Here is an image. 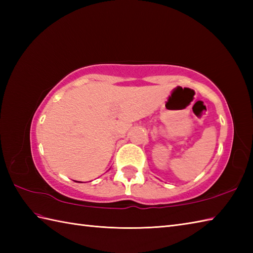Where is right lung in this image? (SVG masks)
I'll return each mask as SVG.
<instances>
[{
	"mask_svg": "<svg viewBox=\"0 0 253 253\" xmlns=\"http://www.w3.org/2000/svg\"><path fill=\"white\" fill-rule=\"evenodd\" d=\"M77 182H79V181H77Z\"/></svg>",
	"mask_w": 253,
	"mask_h": 253,
	"instance_id": "right-lung-1",
	"label": "right lung"
}]
</instances>
